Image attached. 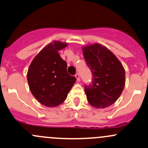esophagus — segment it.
Instances as JSON below:
<instances>
[{
    "label": "esophagus",
    "mask_w": 148,
    "mask_h": 148,
    "mask_svg": "<svg viewBox=\"0 0 148 148\" xmlns=\"http://www.w3.org/2000/svg\"><path fill=\"white\" fill-rule=\"evenodd\" d=\"M75 77H76V78H77V80L78 81V82H79V81H80V76H79V74H78V73H77V74H75Z\"/></svg>",
    "instance_id": "1"
}]
</instances>
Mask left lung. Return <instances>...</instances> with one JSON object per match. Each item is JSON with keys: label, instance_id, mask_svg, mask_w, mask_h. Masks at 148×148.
<instances>
[{"label": "left lung", "instance_id": "left-lung-1", "mask_svg": "<svg viewBox=\"0 0 148 148\" xmlns=\"http://www.w3.org/2000/svg\"><path fill=\"white\" fill-rule=\"evenodd\" d=\"M84 57L92 74L89 85H84L87 100L92 106L104 108L117 101L125 86V69L111 51L101 45L83 49Z\"/></svg>", "mask_w": 148, "mask_h": 148}]
</instances>
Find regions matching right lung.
<instances>
[{
  "label": "right lung",
  "mask_w": 148,
  "mask_h": 148,
  "mask_svg": "<svg viewBox=\"0 0 148 148\" xmlns=\"http://www.w3.org/2000/svg\"><path fill=\"white\" fill-rule=\"evenodd\" d=\"M66 45L59 41L49 43L29 66L27 77L29 89L35 99L46 106L55 107L64 101L77 80L68 74L66 62L58 53Z\"/></svg>",
  "instance_id": "add662e5"
}]
</instances>
